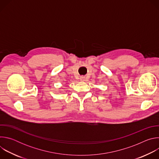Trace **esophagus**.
<instances>
[{
	"label": "esophagus",
	"instance_id": "esophagus-1",
	"mask_svg": "<svg viewBox=\"0 0 159 159\" xmlns=\"http://www.w3.org/2000/svg\"><path fill=\"white\" fill-rule=\"evenodd\" d=\"M84 79H85V77H80V80H84Z\"/></svg>",
	"mask_w": 159,
	"mask_h": 159
}]
</instances>
